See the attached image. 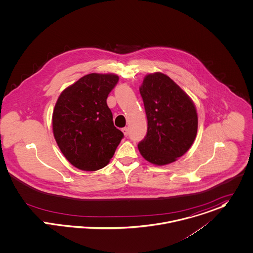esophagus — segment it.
Wrapping results in <instances>:
<instances>
[{"label":"esophagus","mask_w":253,"mask_h":253,"mask_svg":"<svg viewBox=\"0 0 253 253\" xmlns=\"http://www.w3.org/2000/svg\"><path fill=\"white\" fill-rule=\"evenodd\" d=\"M122 132H123V134H124L125 136H128V135H129V129H128L127 127L122 128Z\"/></svg>","instance_id":"34e87169"}]
</instances>
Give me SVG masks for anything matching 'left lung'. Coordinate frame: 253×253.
<instances>
[{"label": "left lung", "mask_w": 253, "mask_h": 253, "mask_svg": "<svg viewBox=\"0 0 253 253\" xmlns=\"http://www.w3.org/2000/svg\"><path fill=\"white\" fill-rule=\"evenodd\" d=\"M147 118V133L139 142L141 156L154 165L181 157L196 138L198 116L189 96L168 76L147 75L140 87Z\"/></svg>", "instance_id": "left-lung-1"}]
</instances>
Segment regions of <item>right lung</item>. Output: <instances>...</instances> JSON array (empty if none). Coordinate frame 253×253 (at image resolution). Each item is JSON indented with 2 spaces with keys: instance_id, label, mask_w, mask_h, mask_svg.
Masks as SVG:
<instances>
[{
  "instance_id": "obj_1",
  "label": "right lung",
  "mask_w": 253,
  "mask_h": 253,
  "mask_svg": "<svg viewBox=\"0 0 253 253\" xmlns=\"http://www.w3.org/2000/svg\"><path fill=\"white\" fill-rule=\"evenodd\" d=\"M113 74H89L67 87L52 114L53 135L66 159L76 168L106 167L124 137L114 127L107 98L118 83Z\"/></svg>"
}]
</instances>
